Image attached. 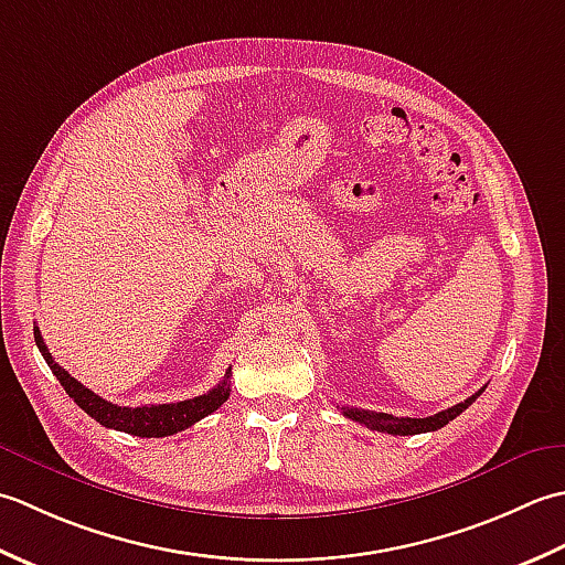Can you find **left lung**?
I'll return each mask as SVG.
<instances>
[{
    "instance_id": "left-lung-1",
    "label": "left lung",
    "mask_w": 565,
    "mask_h": 565,
    "mask_svg": "<svg viewBox=\"0 0 565 565\" xmlns=\"http://www.w3.org/2000/svg\"><path fill=\"white\" fill-rule=\"evenodd\" d=\"M486 390V387H482ZM482 390H478L476 395H470L468 399L458 402V405L448 407L439 414H431V417H424V419H412V417H393V414H383V412H367V409H351V407H341L343 409V417H349L359 424H365V427H371L375 431H385V434H393V436H412V434H424V431H436L446 427L448 422L456 419L460 412L468 409L473 402L480 397Z\"/></svg>"
}]
</instances>
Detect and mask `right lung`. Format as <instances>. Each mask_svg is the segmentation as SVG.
Segmentation results:
<instances>
[{"instance_id":"obj_1","label":"right lung","mask_w":565,"mask_h":565,"mask_svg":"<svg viewBox=\"0 0 565 565\" xmlns=\"http://www.w3.org/2000/svg\"><path fill=\"white\" fill-rule=\"evenodd\" d=\"M33 339H36V347L45 359V363H49L53 375L61 380L65 393L75 399V405L79 409H85L92 419H97L102 427H107V429H117V431H126L134 436H146V439H158V436L178 434L182 429L192 427L194 422L204 419L206 414H212L214 409L222 407L228 393H232V390H228V375H232V367H228V373L224 375L222 383H218L214 390H210L206 395L172 402V405L119 407V405H111V402L102 399L99 395L92 393L89 387L77 383V380L67 373L65 367L57 365L53 361L49 347H45L39 327H33Z\"/></svg>"}]
</instances>
